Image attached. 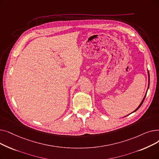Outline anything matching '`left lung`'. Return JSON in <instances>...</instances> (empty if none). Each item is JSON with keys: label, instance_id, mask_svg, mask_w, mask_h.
Returning <instances> with one entry per match:
<instances>
[{"label": "left lung", "instance_id": "obj_1", "mask_svg": "<svg viewBox=\"0 0 159 159\" xmlns=\"http://www.w3.org/2000/svg\"><path fill=\"white\" fill-rule=\"evenodd\" d=\"M148 79H149V80H149V83H148V84H149V71H148ZM149 86H148V88H149ZM146 95H145V96H144V98H143V101H142V102H141V103H140V105H139V107H137V109H136V110H135V111H133V112H135V111H137V110H138V109H139V107H140V106H141V105H142V104H143V102H144V99H145V97H146Z\"/></svg>", "mask_w": 159, "mask_h": 159}]
</instances>
